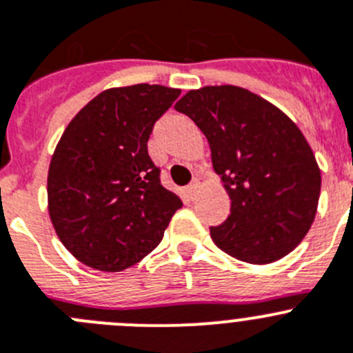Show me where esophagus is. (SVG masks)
<instances>
[{
  "label": "esophagus",
  "mask_w": 353,
  "mask_h": 353,
  "mask_svg": "<svg viewBox=\"0 0 353 353\" xmlns=\"http://www.w3.org/2000/svg\"><path fill=\"white\" fill-rule=\"evenodd\" d=\"M198 189H199V180H194V182H190L189 185H187L185 189L187 196H189L190 199H194L196 198V194H198Z\"/></svg>",
  "instance_id": "1"
}]
</instances>
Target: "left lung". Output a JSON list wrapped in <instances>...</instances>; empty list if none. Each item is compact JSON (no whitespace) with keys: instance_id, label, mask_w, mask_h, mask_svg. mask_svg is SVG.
Masks as SVG:
<instances>
[{"instance_id":"obj_1","label":"left lung","mask_w":353,"mask_h":353,"mask_svg":"<svg viewBox=\"0 0 353 353\" xmlns=\"http://www.w3.org/2000/svg\"><path fill=\"white\" fill-rule=\"evenodd\" d=\"M174 110L203 131L231 198L224 224L210 228L213 243L248 264L285 257L315 221L322 182L301 129L273 103L236 85L189 90Z\"/></svg>"}]
</instances>
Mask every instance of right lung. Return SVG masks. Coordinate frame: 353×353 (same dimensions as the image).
Here are the masks:
<instances>
[{
	"label": "right lung",
	"instance_id": "1",
	"mask_svg": "<svg viewBox=\"0 0 353 353\" xmlns=\"http://www.w3.org/2000/svg\"><path fill=\"white\" fill-rule=\"evenodd\" d=\"M179 96L164 85L112 87L64 129L48 166V215L85 266L115 273L140 263L182 208L147 150L155 121Z\"/></svg>",
	"mask_w": 353,
	"mask_h": 353
}]
</instances>
